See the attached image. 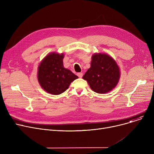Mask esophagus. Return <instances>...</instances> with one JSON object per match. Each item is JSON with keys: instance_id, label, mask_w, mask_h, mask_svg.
I'll return each instance as SVG.
<instances>
[{"instance_id": "1", "label": "esophagus", "mask_w": 154, "mask_h": 154, "mask_svg": "<svg viewBox=\"0 0 154 154\" xmlns=\"http://www.w3.org/2000/svg\"><path fill=\"white\" fill-rule=\"evenodd\" d=\"M77 76H78L79 78H81V77H82L83 74H82V72H79V73H77Z\"/></svg>"}]
</instances>
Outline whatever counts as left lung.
Wrapping results in <instances>:
<instances>
[{"label": "left lung", "mask_w": 154, "mask_h": 154, "mask_svg": "<svg viewBox=\"0 0 154 154\" xmlns=\"http://www.w3.org/2000/svg\"><path fill=\"white\" fill-rule=\"evenodd\" d=\"M120 78L119 67L110 56L94 54L91 66L83 76L95 92L104 94L112 91L117 84Z\"/></svg>", "instance_id": "left-lung-1"}]
</instances>
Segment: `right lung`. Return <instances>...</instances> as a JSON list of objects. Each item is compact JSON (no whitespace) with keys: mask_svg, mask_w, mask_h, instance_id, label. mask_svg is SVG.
I'll return each mask as SVG.
<instances>
[{"mask_svg":"<svg viewBox=\"0 0 154 154\" xmlns=\"http://www.w3.org/2000/svg\"><path fill=\"white\" fill-rule=\"evenodd\" d=\"M63 54L51 53L45 57L38 66V82L48 93L60 94L78 78L70 70L63 67Z\"/></svg>","mask_w":154,"mask_h":154,"instance_id":"add662e5","label":"right lung"}]
</instances>
